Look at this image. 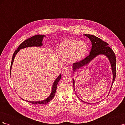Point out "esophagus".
I'll return each mask as SVG.
<instances>
[{
  "label": "esophagus",
  "mask_w": 125,
  "mask_h": 125,
  "mask_svg": "<svg viewBox=\"0 0 125 125\" xmlns=\"http://www.w3.org/2000/svg\"><path fill=\"white\" fill-rule=\"evenodd\" d=\"M70 69L68 67H66L65 68H63L62 70V73L63 74H69L70 73Z\"/></svg>",
  "instance_id": "34e87169"
}]
</instances>
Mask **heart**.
Wrapping results in <instances>:
<instances>
[{
  "mask_svg": "<svg viewBox=\"0 0 125 125\" xmlns=\"http://www.w3.org/2000/svg\"><path fill=\"white\" fill-rule=\"evenodd\" d=\"M88 50V45L84 41L69 39L60 44L58 52L63 59L70 58L71 61L77 62L84 57Z\"/></svg>",
  "mask_w": 125,
  "mask_h": 125,
  "instance_id": "b5f03b06",
  "label": "heart"
}]
</instances>
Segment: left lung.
<instances>
[{
	"mask_svg": "<svg viewBox=\"0 0 125 125\" xmlns=\"http://www.w3.org/2000/svg\"><path fill=\"white\" fill-rule=\"evenodd\" d=\"M85 36L88 37L90 39L92 43V48L91 50L90 54L89 56L83 59L81 61L75 62L73 65V73H74L77 69H80L82 67H83L87 64H88L90 62L95 58L96 56L99 55H104L108 59L109 62L111 63V69L113 73V81L112 84L111 86L110 90L112 88L113 83H114L115 78H116V56L115 55L114 52L112 49L109 47L108 45V44L102 41L101 39L91 34H84ZM73 88L74 90V80L73 79ZM108 96V95H107ZM80 99V98H79ZM81 100V99H80ZM82 102L84 103H89L88 102H85L83 100H81ZM90 104V103H89Z\"/></svg>",
	"mask_w": 125,
	"mask_h": 125,
	"instance_id": "obj_1",
	"label": "left lung"
}]
</instances>
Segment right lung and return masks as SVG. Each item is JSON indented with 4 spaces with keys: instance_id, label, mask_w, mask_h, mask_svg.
<instances>
[{
    "instance_id": "obj_1",
    "label": "right lung",
    "mask_w": 125,
    "mask_h": 125,
    "mask_svg": "<svg viewBox=\"0 0 125 125\" xmlns=\"http://www.w3.org/2000/svg\"><path fill=\"white\" fill-rule=\"evenodd\" d=\"M44 37H46L45 35H36L35 36H33L30 38L25 40L24 42H23L18 47L17 50L14 52L13 56H12V61H11V66H10V74H11V68H12V64L14 61V59L15 57H16V55L17 54L18 52L20 51V50L23 48H25L26 47H33V46H36V47H41L43 45V40L44 39ZM62 78V75L61 74H60L58 77L57 78L54 83L53 84H52V91L50 94V96H49L46 99H45V100L43 101H27V100H25L26 102H28L29 103H31L32 104H45L48 103L49 102H50L53 97H54L55 95V93L57 90V84L58 82L59 81L60 79ZM21 99L23 100H24L21 97Z\"/></svg>"
}]
</instances>
